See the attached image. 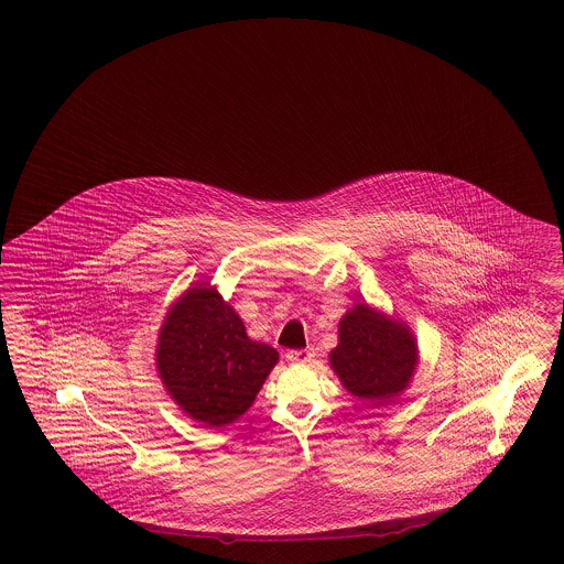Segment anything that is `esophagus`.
<instances>
[{"label":"esophagus","instance_id":"1","mask_svg":"<svg viewBox=\"0 0 564 564\" xmlns=\"http://www.w3.org/2000/svg\"><path fill=\"white\" fill-rule=\"evenodd\" d=\"M285 358L291 364H306L310 359L314 358V354H312V349H290L288 354H285Z\"/></svg>","mask_w":564,"mask_h":564}]
</instances>
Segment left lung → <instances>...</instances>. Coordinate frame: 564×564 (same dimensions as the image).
Masks as SVG:
<instances>
[{"instance_id":"obj_1","label":"left lung","mask_w":564,"mask_h":564,"mask_svg":"<svg viewBox=\"0 0 564 564\" xmlns=\"http://www.w3.org/2000/svg\"><path fill=\"white\" fill-rule=\"evenodd\" d=\"M328 359L349 393L384 403L410 387L417 341L410 326L368 304H356L343 316L339 345Z\"/></svg>"}]
</instances>
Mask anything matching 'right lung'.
<instances>
[{
    "instance_id": "add662e5",
    "label": "right lung",
    "mask_w": 564,
    "mask_h": 564,
    "mask_svg": "<svg viewBox=\"0 0 564 564\" xmlns=\"http://www.w3.org/2000/svg\"><path fill=\"white\" fill-rule=\"evenodd\" d=\"M276 361V349L252 341L210 283L189 288L159 330V376L171 399L206 427L227 426L250 410Z\"/></svg>"
}]
</instances>
